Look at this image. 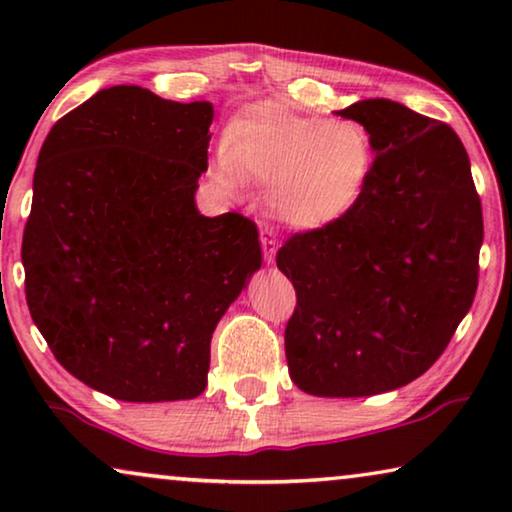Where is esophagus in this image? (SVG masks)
I'll list each match as a JSON object with an SVG mask.
<instances>
[{
    "label": "esophagus",
    "instance_id": "34e87169",
    "mask_svg": "<svg viewBox=\"0 0 512 512\" xmlns=\"http://www.w3.org/2000/svg\"><path fill=\"white\" fill-rule=\"evenodd\" d=\"M261 249H263V258L268 263L275 261V254H277V235L272 233V230H261Z\"/></svg>",
    "mask_w": 512,
    "mask_h": 512
}]
</instances>
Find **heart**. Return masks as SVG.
Instances as JSON below:
<instances>
[{
    "mask_svg": "<svg viewBox=\"0 0 512 512\" xmlns=\"http://www.w3.org/2000/svg\"><path fill=\"white\" fill-rule=\"evenodd\" d=\"M373 170V142L347 118L298 116L277 102H256L228 123L214 174L268 188L272 214L293 228H324L352 212Z\"/></svg>",
    "mask_w": 512,
    "mask_h": 512,
    "instance_id": "b5f03b06",
    "label": "heart"
}]
</instances>
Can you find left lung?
<instances>
[{"label": "left lung", "instance_id": "1", "mask_svg": "<svg viewBox=\"0 0 512 512\" xmlns=\"http://www.w3.org/2000/svg\"><path fill=\"white\" fill-rule=\"evenodd\" d=\"M338 114L368 130V186L342 219L293 233L277 268L296 289L291 380L356 398L417 380L450 345L478 289L482 207L447 123L382 97Z\"/></svg>", "mask_w": 512, "mask_h": 512}]
</instances>
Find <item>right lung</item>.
Returning <instances> with one entry per match:
<instances>
[{
	"label": "right lung",
	"instance_id": "obj_1",
	"mask_svg": "<svg viewBox=\"0 0 512 512\" xmlns=\"http://www.w3.org/2000/svg\"><path fill=\"white\" fill-rule=\"evenodd\" d=\"M212 118L209 102L111 86L39 151L27 307L60 366L118 401L200 396L214 328L261 268L254 221L195 209Z\"/></svg>",
	"mask_w": 512,
	"mask_h": 512
}]
</instances>
